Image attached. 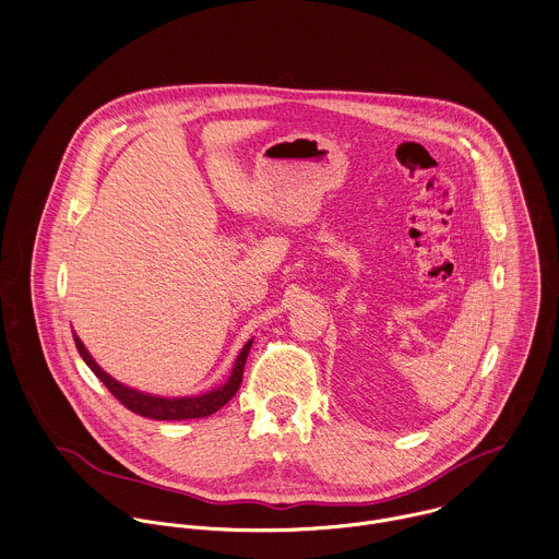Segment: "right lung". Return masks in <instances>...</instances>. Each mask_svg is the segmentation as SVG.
Masks as SVG:
<instances>
[{"label":"right lung","instance_id":"1","mask_svg":"<svg viewBox=\"0 0 559 559\" xmlns=\"http://www.w3.org/2000/svg\"><path fill=\"white\" fill-rule=\"evenodd\" d=\"M74 343L79 354L83 356V360L87 362V367L103 380V384L133 413L142 415V417H151V419H197V417H207L212 413H216L218 408H223L240 389L242 382V371H245V362L249 356V349L253 345V338L247 341V345L240 349L234 369L227 378L225 384L201 393V395H186V397H162V395H153V393H144L138 391L133 386H127L122 382H118L116 378H111L87 352V347L83 345V341L79 338V334L74 332Z\"/></svg>","mask_w":559,"mask_h":559}]
</instances>
